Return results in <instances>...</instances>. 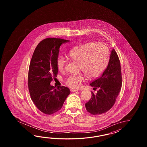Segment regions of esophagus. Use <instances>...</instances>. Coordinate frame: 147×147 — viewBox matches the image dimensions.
<instances>
[{
	"mask_svg": "<svg viewBox=\"0 0 147 147\" xmlns=\"http://www.w3.org/2000/svg\"><path fill=\"white\" fill-rule=\"evenodd\" d=\"M70 91L71 92H76V91H78V90L77 89H70Z\"/></svg>",
	"mask_w": 147,
	"mask_h": 147,
	"instance_id": "34e87169",
	"label": "esophagus"
}]
</instances>
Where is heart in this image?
Returning a JSON list of instances; mask_svg holds the SVG:
<instances>
[{
    "mask_svg": "<svg viewBox=\"0 0 147 147\" xmlns=\"http://www.w3.org/2000/svg\"><path fill=\"white\" fill-rule=\"evenodd\" d=\"M72 61L79 63L80 69L89 78H97L105 69L109 60L108 48L101 42H88L72 48L68 54ZM57 67L60 71L65 68V59L59 56L57 60ZM82 74L70 75L65 80L66 84L72 88L79 87L84 81Z\"/></svg>",
    "mask_w": 147,
    "mask_h": 147,
    "instance_id": "1",
    "label": "heart"
}]
</instances>
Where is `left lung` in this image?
I'll return each mask as SVG.
<instances>
[{
  "instance_id": "left-lung-1",
  "label": "left lung",
  "mask_w": 147,
  "mask_h": 147,
  "mask_svg": "<svg viewBox=\"0 0 147 147\" xmlns=\"http://www.w3.org/2000/svg\"><path fill=\"white\" fill-rule=\"evenodd\" d=\"M96 94L91 91V98L85 107L88 113L100 115L109 110L116 102L122 86V75L119 57L115 49L111 50L106 69L102 76L90 84Z\"/></svg>"
}]
</instances>
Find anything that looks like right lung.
<instances>
[{"label":"right lung","instance_id":"add662e5","mask_svg":"<svg viewBox=\"0 0 147 147\" xmlns=\"http://www.w3.org/2000/svg\"><path fill=\"white\" fill-rule=\"evenodd\" d=\"M69 40L48 38L41 41L31 58L28 71V89L35 106L42 113L52 115L63 107L70 91L68 88L50 85L57 77V60L60 46Z\"/></svg>","mask_w":147,"mask_h":147}]
</instances>
